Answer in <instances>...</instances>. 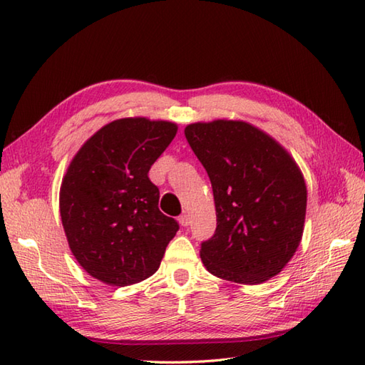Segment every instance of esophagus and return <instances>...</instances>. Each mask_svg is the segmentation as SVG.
Listing matches in <instances>:
<instances>
[{
    "label": "esophagus",
    "instance_id": "obj_1",
    "mask_svg": "<svg viewBox=\"0 0 365 365\" xmlns=\"http://www.w3.org/2000/svg\"><path fill=\"white\" fill-rule=\"evenodd\" d=\"M178 222H180L183 227H187V226H190V215H187V213H183V215H180V216H178Z\"/></svg>",
    "mask_w": 365,
    "mask_h": 365
}]
</instances>
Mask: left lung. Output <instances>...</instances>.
I'll return each instance as SVG.
<instances>
[{
  "mask_svg": "<svg viewBox=\"0 0 365 365\" xmlns=\"http://www.w3.org/2000/svg\"><path fill=\"white\" fill-rule=\"evenodd\" d=\"M185 136L212 182L216 230L200 243L212 274L260 284L281 273L302 237L307 191L297 163L246 122L191 123Z\"/></svg>",
  "mask_w": 365,
  "mask_h": 365,
  "instance_id": "left-lung-1",
  "label": "left lung"
}]
</instances>
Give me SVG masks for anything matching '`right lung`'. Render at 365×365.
<instances>
[{
    "label": "right lung",
    "instance_id": "right-lung-1",
    "mask_svg": "<svg viewBox=\"0 0 365 365\" xmlns=\"http://www.w3.org/2000/svg\"><path fill=\"white\" fill-rule=\"evenodd\" d=\"M175 133V123L165 120H114L68 166L61 220L75 259L98 281L123 287L158 269L178 222L158 210L160 190L149 170Z\"/></svg>",
    "mask_w": 365,
    "mask_h": 365
}]
</instances>
